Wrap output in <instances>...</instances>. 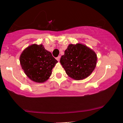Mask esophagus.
Returning <instances> with one entry per match:
<instances>
[{"label": "esophagus", "mask_w": 123, "mask_h": 123, "mask_svg": "<svg viewBox=\"0 0 123 123\" xmlns=\"http://www.w3.org/2000/svg\"><path fill=\"white\" fill-rule=\"evenodd\" d=\"M56 60H58V61L59 62V60H60V56H58V57H57V58H56Z\"/></svg>", "instance_id": "esophagus-1"}]
</instances>
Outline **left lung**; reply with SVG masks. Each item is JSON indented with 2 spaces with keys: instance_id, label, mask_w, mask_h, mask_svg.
<instances>
[{
  "instance_id": "obj_1",
  "label": "left lung",
  "mask_w": 123,
  "mask_h": 123,
  "mask_svg": "<svg viewBox=\"0 0 123 123\" xmlns=\"http://www.w3.org/2000/svg\"><path fill=\"white\" fill-rule=\"evenodd\" d=\"M97 55L86 45L70 44L62 55L60 62L67 75L75 80L86 78L95 69Z\"/></svg>"
}]
</instances>
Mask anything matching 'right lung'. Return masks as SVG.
Returning a JSON list of instances; mask_svg holds the SVG:
<instances>
[{
    "mask_svg": "<svg viewBox=\"0 0 123 123\" xmlns=\"http://www.w3.org/2000/svg\"><path fill=\"white\" fill-rule=\"evenodd\" d=\"M19 61L27 76L37 83L46 81L58 62L42 44H33L25 49L20 55Z\"/></svg>",
    "mask_w": 123,
    "mask_h": 123,
    "instance_id": "right-lung-1",
    "label": "right lung"
}]
</instances>
